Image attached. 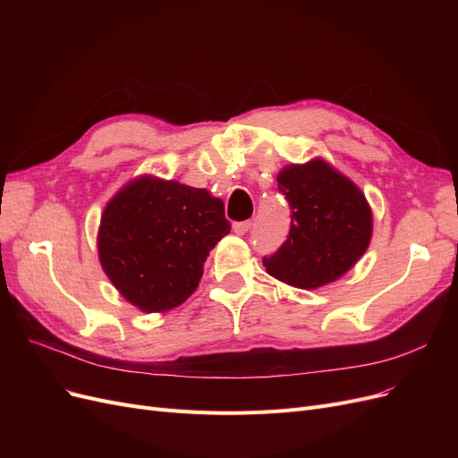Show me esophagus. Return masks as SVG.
I'll return each mask as SVG.
<instances>
[{
  "label": "esophagus",
  "mask_w": 458,
  "mask_h": 458,
  "mask_svg": "<svg viewBox=\"0 0 458 458\" xmlns=\"http://www.w3.org/2000/svg\"><path fill=\"white\" fill-rule=\"evenodd\" d=\"M252 227V221H237V224H233V231L237 234H246Z\"/></svg>",
  "instance_id": "34e87169"
}]
</instances>
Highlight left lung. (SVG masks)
Wrapping results in <instances>:
<instances>
[{
    "label": "left lung",
    "instance_id": "left-lung-1",
    "mask_svg": "<svg viewBox=\"0 0 458 458\" xmlns=\"http://www.w3.org/2000/svg\"><path fill=\"white\" fill-rule=\"evenodd\" d=\"M276 183L293 224L279 250L263 258L266 271L301 290L338 281L370 244L372 210L363 191L323 158L284 165Z\"/></svg>",
    "mask_w": 458,
    "mask_h": 458
}]
</instances>
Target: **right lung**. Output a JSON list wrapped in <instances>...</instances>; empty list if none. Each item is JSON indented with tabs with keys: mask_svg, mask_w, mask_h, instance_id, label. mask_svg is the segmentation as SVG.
<instances>
[{
	"mask_svg": "<svg viewBox=\"0 0 458 458\" xmlns=\"http://www.w3.org/2000/svg\"><path fill=\"white\" fill-rule=\"evenodd\" d=\"M229 231L224 200L210 191L140 175L106 202L97 250L131 306L164 313L195 293L206 258Z\"/></svg>",
	"mask_w": 458,
	"mask_h": 458,
	"instance_id": "obj_1",
	"label": "right lung"
}]
</instances>
